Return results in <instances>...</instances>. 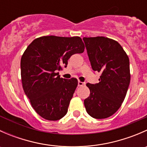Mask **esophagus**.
Segmentation results:
<instances>
[{
	"mask_svg": "<svg viewBox=\"0 0 147 147\" xmlns=\"http://www.w3.org/2000/svg\"><path fill=\"white\" fill-rule=\"evenodd\" d=\"M85 83L81 82V81H78V87H81V86H84Z\"/></svg>",
	"mask_w": 147,
	"mask_h": 147,
	"instance_id": "obj_1",
	"label": "esophagus"
}]
</instances>
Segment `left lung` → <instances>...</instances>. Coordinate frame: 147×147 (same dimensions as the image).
<instances>
[{
  "label": "left lung",
  "mask_w": 147,
  "mask_h": 147,
  "mask_svg": "<svg viewBox=\"0 0 147 147\" xmlns=\"http://www.w3.org/2000/svg\"><path fill=\"white\" fill-rule=\"evenodd\" d=\"M83 40L92 68L102 73L99 83L87 84L90 94L84 107L92 117L105 119L119 109L125 98L131 77L129 60L116 40L102 36Z\"/></svg>",
  "instance_id": "8db88e82"
}]
</instances>
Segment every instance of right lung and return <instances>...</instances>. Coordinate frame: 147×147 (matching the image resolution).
<instances>
[{"instance_id":"right-lung-1","label":"right lung","mask_w":147,"mask_h":147,"mask_svg":"<svg viewBox=\"0 0 147 147\" xmlns=\"http://www.w3.org/2000/svg\"><path fill=\"white\" fill-rule=\"evenodd\" d=\"M84 50L80 37L50 35L36 38L25 50L20 61L23 88L32 108L44 119L56 121L67 112L78 82L61 78L58 71L66 67L72 55Z\"/></svg>"}]
</instances>
